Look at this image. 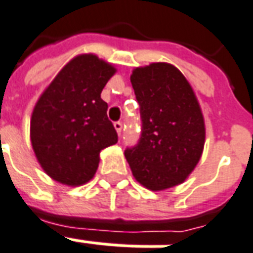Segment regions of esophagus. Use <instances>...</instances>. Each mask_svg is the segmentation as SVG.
Returning <instances> with one entry per match:
<instances>
[{
  "mask_svg": "<svg viewBox=\"0 0 253 253\" xmlns=\"http://www.w3.org/2000/svg\"><path fill=\"white\" fill-rule=\"evenodd\" d=\"M122 123L121 122H115L114 123V128L117 130V132H118V135L121 136V134H122Z\"/></svg>",
  "mask_w": 253,
  "mask_h": 253,
  "instance_id": "34e87169",
  "label": "esophagus"
}]
</instances>
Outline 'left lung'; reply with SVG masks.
I'll return each instance as SVG.
<instances>
[{"mask_svg":"<svg viewBox=\"0 0 253 253\" xmlns=\"http://www.w3.org/2000/svg\"><path fill=\"white\" fill-rule=\"evenodd\" d=\"M130 80L142 117L139 143L125 151L131 172L147 190L179 186L199 163L206 142L194 88L167 62L135 67Z\"/></svg>","mask_w":253,"mask_h":253,"instance_id":"obj_1","label":"left lung"}]
</instances>
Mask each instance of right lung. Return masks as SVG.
<instances>
[{"instance_id":"1","label":"right lung","mask_w":253,"mask_h":253,"mask_svg":"<svg viewBox=\"0 0 253 253\" xmlns=\"http://www.w3.org/2000/svg\"><path fill=\"white\" fill-rule=\"evenodd\" d=\"M117 69L95 54H80L59 70L38 98L30 142L42 169L69 187L90 182L103 148L118 142L101 92Z\"/></svg>"}]
</instances>
